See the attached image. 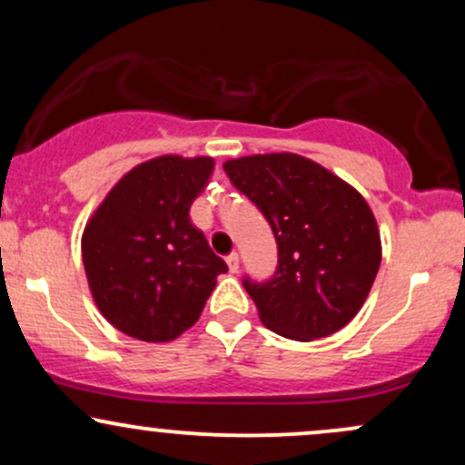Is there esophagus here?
<instances>
[{"mask_svg":"<svg viewBox=\"0 0 465 465\" xmlns=\"http://www.w3.org/2000/svg\"><path fill=\"white\" fill-rule=\"evenodd\" d=\"M227 266H229V271H232V273H238V269H240V255L236 253V251L227 255Z\"/></svg>","mask_w":465,"mask_h":465,"instance_id":"34e87169","label":"esophagus"}]
</instances>
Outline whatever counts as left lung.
Masks as SVG:
<instances>
[{
  "mask_svg": "<svg viewBox=\"0 0 465 465\" xmlns=\"http://www.w3.org/2000/svg\"><path fill=\"white\" fill-rule=\"evenodd\" d=\"M223 168L262 212L277 242L273 277L242 282L262 323L292 341L322 339L348 325L370 295L382 258L367 201L302 154H251Z\"/></svg>",
  "mask_w": 465,
  "mask_h": 465,
  "instance_id": "8db88e82",
  "label": "left lung"
}]
</instances>
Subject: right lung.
<instances>
[{
    "label": "right lung",
    "instance_id": "obj_1",
    "mask_svg": "<svg viewBox=\"0 0 465 465\" xmlns=\"http://www.w3.org/2000/svg\"><path fill=\"white\" fill-rule=\"evenodd\" d=\"M212 170V157H154L117 181L89 218L84 273L95 306L120 332L165 343L199 322L227 271L190 223Z\"/></svg>",
    "mask_w": 465,
    "mask_h": 465
}]
</instances>
